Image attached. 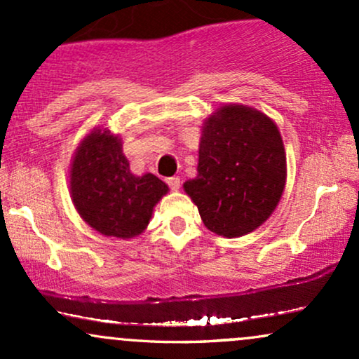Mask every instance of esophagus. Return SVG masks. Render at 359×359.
Here are the masks:
<instances>
[{
  "label": "esophagus",
  "mask_w": 359,
  "mask_h": 359,
  "mask_svg": "<svg viewBox=\"0 0 359 359\" xmlns=\"http://www.w3.org/2000/svg\"><path fill=\"white\" fill-rule=\"evenodd\" d=\"M167 184H168V187L172 189V191H179L180 179H179V177H170V179H167Z\"/></svg>",
  "instance_id": "34e87169"
}]
</instances>
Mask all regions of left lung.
<instances>
[{
	"mask_svg": "<svg viewBox=\"0 0 359 359\" xmlns=\"http://www.w3.org/2000/svg\"><path fill=\"white\" fill-rule=\"evenodd\" d=\"M285 180V148L273 119L250 106L222 104L205 118L197 177L184 191L209 231L240 238L271 216Z\"/></svg>",
	"mask_w": 359,
	"mask_h": 359,
	"instance_id": "obj_1",
	"label": "left lung"
}]
</instances>
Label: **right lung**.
Wrapping results in <instances>:
<instances>
[{
  "instance_id": "obj_1",
  "label": "right lung",
  "mask_w": 359,
  "mask_h": 359,
  "mask_svg": "<svg viewBox=\"0 0 359 359\" xmlns=\"http://www.w3.org/2000/svg\"><path fill=\"white\" fill-rule=\"evenodd\" d=\"M69 192L90 228L104 236L130 240L145 231L168 185L154 174H131L121 137L97 126L74 151Z\"/></svg>"
}]
</instances>
